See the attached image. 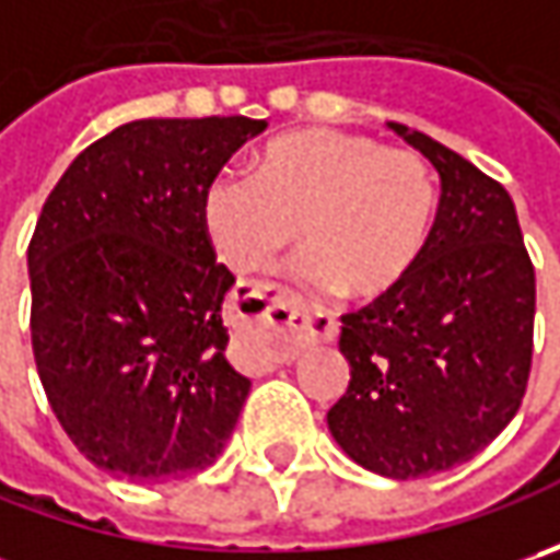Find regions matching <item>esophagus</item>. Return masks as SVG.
I'll return each instance as SVG.
<instances>
[{"label": "esophagus", "mask_w": 560, "mask_h": 560, "mask_svg": "<svg viewBox=\"0 0 560 560\" xmlns=\"http://www.w3.org/2000/svg\"><path fill=\"white\" fill-rule=\"evenodd\" d=\"M336 320L320 308L305 305L299 295L283 290H265L248 305V334L243 358L252 371H270L292 364L305 342H330Z\"/></svg>", "instance_id": "34e87169"}]
</instances>
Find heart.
Listing matches in <instances>:
<instances>
[{"instance_id": "1", "label": "heart", "mask_w": 560, "mask_h": 560, "mask_svg": "<svg viewBox=\"0 0 560 560\" xmlns=\"http://www.w3.org/2000/svg\"><path fill=\"white\" fill-rule=\"evenodd\" d=\"M248 174H218L202 192L208 243L240 277L270 268L299 236L312 283L376 302L405 287L427 252L436 184L411 149L305 127L261 145Z\"/></svg>"}]
</instances>
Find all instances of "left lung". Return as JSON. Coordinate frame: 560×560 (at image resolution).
<instances>
[{
  "label": "left lung",
  "instance_id": "1",
  "mask_svg": "<svg viewBox=\"0 0 560 560\" xmlns=\"http://www.w3.org/2000/svg\"><path fill=\"white\" fill-rule=\"evenodd\" d=\"M389 127L440 171V211L405 287L342 314L352 380L327 423L352 462L415 480L470 462L517 415L536 270L505 186L427 133Z\"/></svg>",
  "mask_w": 560,
  "mask_h": 560
}]
</instances>
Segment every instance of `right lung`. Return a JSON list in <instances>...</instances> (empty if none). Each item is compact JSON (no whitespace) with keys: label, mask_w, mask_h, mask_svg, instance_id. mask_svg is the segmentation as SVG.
Masks as SVG:
<instances>
[{"label":"right lung","mask_w":560,"mask_h":560,"mask_svg":"<svg viewBox=\"0 0 560 560\" xmlns=\"http://www.w3.org/2000/svg\"><path fill=\"white\" fill-rule=\"evenodd\" d=\"M268 120H130L61 174L27 246L36 374L68 440L127 480H167L221 455L246 376L221 320L233 273L214 261L202 192Z\"/></svg>","instance_id":"obj_1"}]
</instances>
